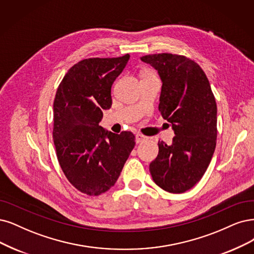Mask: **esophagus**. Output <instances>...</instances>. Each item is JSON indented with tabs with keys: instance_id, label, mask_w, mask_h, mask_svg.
<instances>
[{
	"instance_id": "1",
	"label": "esophagus",
	"mask_w": 254,
	"mask_h": 254,
	"mask_svg": "<svg viewBox=\"0 0 254 254\" xmlns=\"http://www.w3.org/2000/svg\"><path fill=\"white\" fill-rule=\"evenodd\" d=\"M135 138H136V143L143 142V141H145V140L147 139L146 136H144V135H142V134H139V133H137V134L135 135Z\"/></svg>"
}]
</instances>
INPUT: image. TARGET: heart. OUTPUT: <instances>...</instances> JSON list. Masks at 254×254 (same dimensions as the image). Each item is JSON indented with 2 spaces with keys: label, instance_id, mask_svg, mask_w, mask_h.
I'll use <instances>...</instances> for the list:
<instances>
[{
  "label": "heart",
  "instance_id": "heart-1",
  "mask_svg": "<svg viewBox=\"0 0 254 254\" xmlns=\"http://www.w3.org/2000/svg\"><path fill=\"white\" fill-rule=\"evenodd\" d=\"M145 75H155V74H153V73H151V72H148V73H146Z\"/></svg>",
  "mask_w": 254,
  "mask_h": 254
}]
</instances>
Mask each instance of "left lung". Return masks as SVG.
I'll list each match as a JSON object with an SVG mask.
<instances>
[{
    "label": "left lung",
    "mask_w": 254,
    "mask_h": 254,
    "mask_svg": "<svg viewBox=\"0 0 254 254\" xmlns=\"http://www.w3.org/2000/svg\"><path fill=\"white\" fill-rule=\"evenodd\" d=\"M141 61L161 78L159 111L175 132L171 145L158 142L149 172L162 190L181 193L201 180L211 161L217 144V103L207 76L193 61L171 53L145 55Z\"/></svg>",
    "instance_id": "left-lung-1"
}]
</instances>
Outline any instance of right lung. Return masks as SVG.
<instances>
[{
	"mask_svg": "<svg viewBox=\"0 0 254 254\" xmlns=\"http://www.w3.org/2000/svg\"><path fill=\"white\" fill-rule=\"evenodd\" d=\"M129 60L88 59L75 64L56 92L53 141L62 170L75 189L99 195L116 183L135 146L130 132L114 134L99 126L112 106V84Z\"/></svg>",
	"mask_w": 254,
	"mask_h": 254,
	"instance_id": "1",
	"label": "right lung"
}]
</instances>
